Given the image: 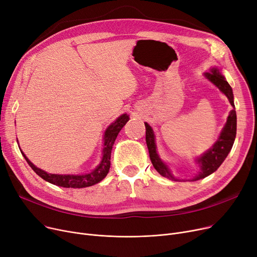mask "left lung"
I'll use <instances>...</instances> for the list:
<instances>
[{"instance_id":"obj_1","label":"left lung","mask_w":257,"mask_h":257,"mask_svg":"<svg viewBox=\"0 0 257 257\" xmlns=\"http://www.w3.org/2000/svg\"><path fill=\"white\" fill-rule=\"evenodd\" d=\"M204 76L210 82H212L215 87L218 88V90L227 97L230 104L233 106V109H231L230 111L226 123L221 134H219L217 140L214 142V144L203 155L195 158L194 161L199 165V168H200L197 175L188 180L176 178L173 175L172 170H170L168 165L162 160L158 154L154 130L148 122H144L145 128H146L145 139H146V144H148L151 161L157 172L161 176L169 180L198 181L200 179L208 177L209 175L213 174L219 166H221V164L224 162L228 154L230 153L232 146H233L235 136H236V112H235L234 97H233V92H232V88L230 87V84L227 82L226 78L224 77V75L222 74L221 71H219L217 67H213L208 73H204Z\"/></svg>"}]
</instances>
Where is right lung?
Masks as SVG:
<instances>
[{
    "instance_id": "obj_1",
    "label": "right lung",
    "mask_w": 257,
    "mask_h": 257,
    "mask_svg": "<svg viewBox=\"0 0 257 257\" xmlns=\"http://www.w3.org/2000/svg\"><path fill=\"white\" fill-rule=\"evenodd\" d=\"M128 120H130V117L127 114H122L106 127L103 134V148H102L101 160L99 164L97 165L92 172H89L87 174H80V175L49 174L45 172V170L36 167L26 157V155L22 152V150H21V153L24 156V158H25V160L27 161L29 166L34 170L35 174L40 176L45 181L51 183V184H54L60 187H66V188L89 187L102 181L108 174L109 167H111V153H112L114 142L118 136L119 132L125 125V123Z\"/></svg>"
}]
</instances>
